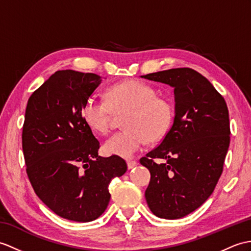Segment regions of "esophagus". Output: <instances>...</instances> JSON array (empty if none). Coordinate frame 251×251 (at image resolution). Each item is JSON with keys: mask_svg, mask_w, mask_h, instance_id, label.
Segmentation results:
<instances>
[{"mask_svg": "<svg viewBox=\"0 0 251 251\" xmlns=\"http://www.w3.org/2000/svg\"><path fill=\"white\" fill-rule=\"evenodd\" d=\"M137 165H138V162L136 160H127L128 169H132L133 167H136Z\"/></svg>", "mask_w": 251, "mask_h": 251, "instance_id": "1", "label": "esophagus"}]
</instances>
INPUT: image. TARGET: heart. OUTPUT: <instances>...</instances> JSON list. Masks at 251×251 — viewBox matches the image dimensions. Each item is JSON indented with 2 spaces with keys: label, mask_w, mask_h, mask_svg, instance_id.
<instances>
[{
  "label": "heart",
  "mask_w": 251,
  "mask_h": 251,
  "mask_svg": "<svg viewBox=\"0 0 251 251\" xmlns=\"http://www.w3.org/2000/svg\"><path fill=\"white\" fill-rule=\"evenodd\" d=\"M123 130L103 144L104 152L129 158L143 147L165 136L170 127L174 109L168 99L157 96L152 85L139 80H127L109 87L107 100L96 96L86 99L83 120L93 131L107 135L114 113H123Z\"/></svg>",
  "instance_id": "heart-1"
}]
</instances>
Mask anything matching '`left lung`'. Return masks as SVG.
Segmentation results:
<instances>
[{
	"mask_svg": "<svg viewBox=\"0 0 251 251\" xmlns=\"http://www.w3.org/2000/svg\"><path fill=\"white\" fill-rule=\"evenodd\" d=\"M142 77L174 87L173 125L140 164L151 172L145 190L151 211L157 217L178 219L200 207L216 187L230 144L229 110L223 95L191 68ZM156 159L166 161L157 164Z\"/></svg>",
	"mask_w": 251,
	"mask_h": 251,
	"instance_id": "1",
	"label": "left lung"
}]
</instances>
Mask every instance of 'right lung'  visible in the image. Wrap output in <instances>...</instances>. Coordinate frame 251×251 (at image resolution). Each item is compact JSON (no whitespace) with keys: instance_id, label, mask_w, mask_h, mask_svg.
I'll use <instances>...</instances> for the list:
<instances>
[{"instance_id":"add662e5","label":"right lung","mask_w":251,"mask_h":251,"mask_svg":"<svg viewBox=\"0 0 251 251\" xmlns=\"http://www.w3.org/2000/svg\"><path fill=\"white\" fill-rule=\"evenodd\" d=\"M102 79L55 72L28 98L23 123V156L35 194L60 217L78 223L106 211L110 182L127 171L120 156H98L99 141L83 120L86 99Z\"/></svg>"}]
</instances>
